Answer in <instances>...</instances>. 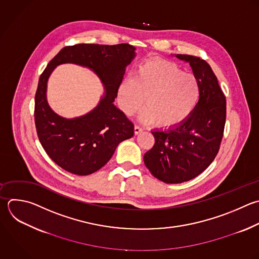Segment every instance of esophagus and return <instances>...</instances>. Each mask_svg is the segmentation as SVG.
I'll return each mask as SVG.
<instances>
[{"label":"esophagus","mask_w":259,"mask_h":259,"mask_svg":"<svg viewBox=\"0 0 259 259\" xmlns=\"http://www.w3.org/2000/svg\"><path fill=\"white\" fill-rule=\"evenodd\" d=\"M143 132V128L141 127V126H139V125H136L135 126V134L136 135H139V134H141Z\"/></svg>","instance_id":"esophagus-1"}]
</instances>
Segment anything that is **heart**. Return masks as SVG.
<instances>
[{"mask_svg":"<svg viewBox=\"0 0 259 259\" xmlns=\"http://www.w3.org/2000/svg\"><path fill=\"white\" fill-rule=\"evenodd\" d=\"M197 80L176 65L166 61H150L141 65L133 79L118 87L121 109L134 115L144 104L140 115L145 122L154 120L158 126L169 127L182 122L195 108L199 98Z\"/></svg>","mask_w":259,"mask_h":259,"instance_id":"1","label":"heart"}]
</instances>
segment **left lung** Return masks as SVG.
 <instances>
[{
  "label": "left lung",
  "instance_id": "left-lung-1",
  "mask_svg": "<svg viewBox=\"0 0 259 259\" xmlns=\"http://www.w3.org/2000/svg\"><path fill=\"white\" fill-rule=\"evenodd\" d=\"M188 63L199 85L198 102L182 122L152 131L154 147L144 155L150 172L165 183L188 181L215 158L226 121V97L209 65L193 56L175 55Z\"/></svg>",
  "mask_w": 259,
  "mask_h": 259
}]
</instances>
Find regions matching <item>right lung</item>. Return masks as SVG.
I'll use <instances>...</instances> for the list:
<instances>
[{
  "mask_svg": "<svg viewBox=\"0 0 259 259\" xmlns=\"http://www.w3.org/2000/svg\"><path fill=\"white\" fill-rule=\"evenodd\" d=\"M136 56V48L128 44L76 45L63 49L41 74L35 94V126L47 154L66 171L81 176L96 172L110 160L119 143L134 136V123L113 102L125 68ZM63 63L91 69L105 87L97 107L84 116L61 117L47 102L48 79Z\"/></svg>",
  "mask_w": 259,
  "mask_h": 259,
  "instance_id": "add662e5",
  "label": "right lung"
}]
</instances>
